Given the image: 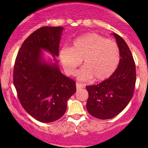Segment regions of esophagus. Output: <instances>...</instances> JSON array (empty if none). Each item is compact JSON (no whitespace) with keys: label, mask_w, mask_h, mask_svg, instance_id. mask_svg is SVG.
<instances>
[{"label":"esophagus","mask_w":148,"mask_h":148,"mask_svg":"<svg viewBox=\"0 0 148 148\" xmlns=\"http://www.w3.org/2000/svg\"><path fill=\"white\" fill-rule=\"evenodd\" d=\"M76 86H77V89L78 90V89H82V88H83L84 85L82 84L77 83V84H76Z\"/></svg>","instance_id":"1"}]
</instances>
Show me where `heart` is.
Instances as JSON below:
<instances>
[{"mask_svg": "<svg viewBox=\"0 0 148 148\" xmlns=\"http://www.w3.org/2000/svg\"><path fill=\"white\" fill-rule=\"evenodd\" d=\"M59 56L66 74H75L83 59L84 66L78 72V78L86 81L94 77L95 81H104L117 70L120 51L114 41L95 33H89L74 40L71 47L62 48Z\"/></svg>", "mask_w": 148, "mask_h": 148, "instance_id": "obj_1", "label": "heart"}]
</instances>
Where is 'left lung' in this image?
I'll return each instance as SVG.
<instances>
[{"mask_svg":"<svg viewBox=\"0 0 148 148\" xmlns=\"http://www.w3.org/2000/svg\"><path fill=\"white\" fill-rule=\"evenodd\" d=\"M112 35L120 51L117 70L101 83L86 86L89 93L86 110L91 115L101 120L112 118L126 107L133 96L136 82L135 64L127 44L118 34Z\"/></svg>","mask_w":148,"mask_h":148,"instance_id":"1","label":"left lung"}]
</instances>
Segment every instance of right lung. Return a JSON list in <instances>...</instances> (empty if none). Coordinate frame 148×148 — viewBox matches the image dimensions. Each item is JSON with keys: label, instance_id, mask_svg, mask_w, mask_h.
Masks as SVG:
<instances>
[{"label": "right lung", "instance_id": "right-lung-1", "mask_svg": "<svg viewBox=\"0 0 148 148\" xmlns=\"http://www.w3.org/2000/svg\"><path fill=\"white\" fill-rule=\"evenodd\" d=\"M64 28L44 26L23 41L13 69V84L24 110L36 120L51 122L66 110L67 101L76 92V83L61 72L58 62H47L42 50L59 56Z\"/></svg>", "mask_w": 148, "mask_h": 148}]
</instances>
